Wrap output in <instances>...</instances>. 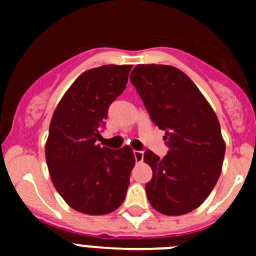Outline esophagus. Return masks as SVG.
<instances>
[{
  "mask_svg": "<svg viewBox=\"0 0 256 256\" xmlns=\"http://www.w3.org/2000/svg\"><path fill=\"white\" fill-rule=\"evenodd\" d=\"M133 155H134V159L137 162H141L144 160V152L138 150H134L133 151Z\"/></svg>",
  "mask_w": 256,
  "mask_h": 256,
  "instance_id": "obj_1",
  "label": "esophagus"
}]
</instances>
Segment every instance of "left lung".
<instances>
[{
	"label": "left lung",
	"instance_id": "obj_1",
	"mask_svg": "<svg viewBox=\"0 0 256 256\" xmlns=\"http://www.w3.org/2000/svg\"><path fill=\"white\" fill-rule=\"evenodd\" d=\"M130 79L169 148L162 159L150 150L144 155L152 169L148 201L165 216L187 214L206 200L220 176L226 144L218 118L177 68L137 65Z\"/></svg>",
	"mask_w": 256,
	"mask_h": 256
}]
</instances>
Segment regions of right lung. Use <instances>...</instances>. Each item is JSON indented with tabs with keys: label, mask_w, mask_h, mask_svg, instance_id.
<instances>
[{
	"label": "right lung",
	"mask_w": 256,
	"mask_h": 256,
	"mask_svg": "<svg viewBox=\"0 0 256 256\" xmlns=\"http://www.w3.org/2000/svg\"><path fill=\"white\" fill-rule=\"evenodd\" d=\"M132 65H102L78 76L52 115L46 162L52 183L76 212L102 216L126 198L136 159L128 146L112 150L97 141L108 108L126 90Z\"/></svg>",
	"instance_id": "right-lung-1"
}]
</instances>
